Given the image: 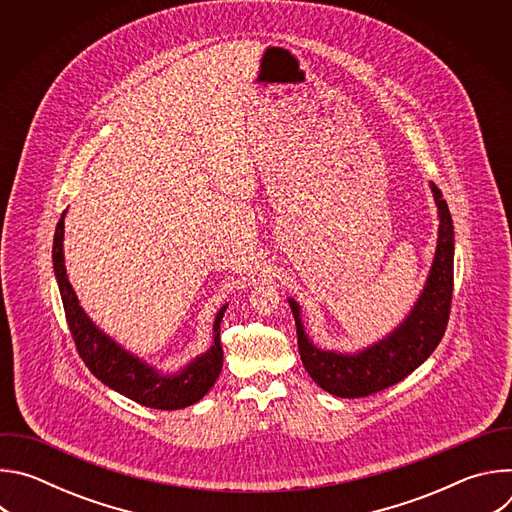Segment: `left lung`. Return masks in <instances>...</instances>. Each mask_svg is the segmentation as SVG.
I'll return each mask as SVG.
<instances>
[{
    "label": "left lung",
    "mask_w": 512,
    "mask_h": 512,
    "mask_svg": "<svg viewBox=\"0 0 512 512\" xmlns=\"http://www.w3.org/2000/svg\"><path fill=\"white\" fill-rule=\"evenodd\" d=\"M431 190L440 210V239L433 267L409 318L387 340L354 356L318 350L304 334L298 304L289 300L304 367L324 391L336 397H369L393 387L427 360L446 334L454 296V227L440 188L431 182Z\"/></svg>",
    "instance_id": "8db88e82"
}]
</instances>
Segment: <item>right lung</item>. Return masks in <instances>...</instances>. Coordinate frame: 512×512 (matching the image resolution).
I'll return each instance as SVG.
<instances>
[{"label": "right lung", "instance_id": "right-lung-1", "mask_svg": "<svg viewBox=\"0 0 512 512\" xmlns=\"http://www.w3.org/2000/svg\"><path fill=\"white\" fill-rule=\"evenodd\" d=\"M64 237V212L56 225L52 261L54 273L60 287V298L68 322V330L75 340L77 352L87 364V369L107 387L125 395L127 399L152 407V409H184L200 401L210 387L216 383L223 369V346H221V320L225 316L223 308L214 320V346L196 358L190 367L178 377H160L150 367H145L137 358L121 350L113 340H109L99 328L87 318L79 300L68 283L62 255Z\"/></svg>", "mask_w": 512, "mask_h": 512}]
</instances>
